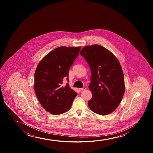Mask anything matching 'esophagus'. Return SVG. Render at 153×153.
Here are the masks:
<instances>
[{
  "instance_id": "esophagus-1",
  "label": "esophagus",
  "mask_w": 153,
  "mask_h": 153,
  "mask_svg": "<svg viewBox=\"0 0 153 153\" xmlns=\"http://www.w3.org/2000/svg\"><path fill=\"white\" fill-rule=\"evenodd\" d=\"M86 88H85V87H83V88H79V90L80 91H82L86 90Z\"/></svg>"
}]
</instances>
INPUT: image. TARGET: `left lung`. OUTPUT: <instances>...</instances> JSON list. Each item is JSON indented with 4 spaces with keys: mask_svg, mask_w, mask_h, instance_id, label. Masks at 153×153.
<instances>
[{
    "mask_svg": "<svg viewBox=\"0 0 153 153\" xmlns=\"http://www.w3.org/2000/svg\"><path fill=\"white\" fill-rule=\"evenodd\" d=\"M91 73L89 88L92 98L90 109L100 115L109 114L117 108L125 92L123 73L117 57L104 47L94 44L82 48Z\"/></svg>",
    "mask_w": 153,
    "mask_h": 153,
    "instance_id": "left-lung-1",
    "label": "left lung"
}]
</instances>
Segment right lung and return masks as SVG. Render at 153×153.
Wrapping results in <instances>:
<instances>
[{
	"mask_svg": "<svg viewBox=\"0 0 153 153\" xmlns=\"http://www.w3.org/2000/svg\"><path fill=\"white\" fill-rule=\"evenodd\" d=\"M81 47L61 46L51 51L40 61L34 74V90L43 108L55 115L67 112L77 94L64 86L68 82L70 67L79 54Z\"/></svg>",
	"mask_w": 153,
	"mask_h": 153,
	"instance_id": "1",
	"label": "right lung"
}]
</instances>
